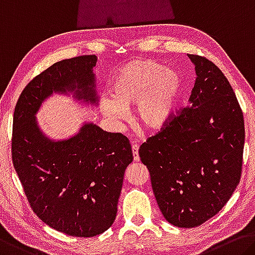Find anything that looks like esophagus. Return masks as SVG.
Masks as SVG:
<instances>
[{
  "label": "esophagus",
  "mask_w": 255,
  "mask_h": 255,
  "mask_svg": "<svg viewBox=\"0 0 255 255\" xmlns=\"http://www.w3.org/2000/svg\"><path fill=\"white\" fill-rule=\"evenodd\" d=\"M131 149H132V155H134V161H139V155H138V145L136 142L131 140Z\"/></svg>",
  "instance_id": "esophagus-1"
}]
</instances>
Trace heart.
Wrapping results in <instances>:
<instances>
[{"instance_id": "1", "label": "heart", "mask_w": 255, "mask_h": 255, "mask_svg": "<svg viewBox=\"0 0 255 255\" xmlns=\"http://www.w3.org/2000/svg\"><path fill=\"white\" fill-rule=\"evenodd\" d=\"M183 91V78L173 69L148 59L124 64L111 80V96L100 101L101 112L115 123L127 118L136 104V119L148 130H159L170 119Z\"/></svg>"}]
</instances>
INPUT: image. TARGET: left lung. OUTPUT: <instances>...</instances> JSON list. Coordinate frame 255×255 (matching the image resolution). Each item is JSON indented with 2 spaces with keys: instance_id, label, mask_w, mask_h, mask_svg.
Masks as SVG:
<instances>
[{
  "instance_id": "1",
  "label": "left lung",
  "mask_w": 255,
  "mask_h": 255,
  "mask_svg": "<svg viewBox=\"0 0 255 255\" xmlns=\"http://www.w3.org/2000/svg\"><path fill=\"white\" fill-rule=\"evenodd\" d=\"M196 80L189 106L139 147L163 217L197 227L225 207L242 175L243 112L222 71L204 56L187 54Z\"/></svg>"
}]
</instances>
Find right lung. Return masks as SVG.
I'll list each match as a JSON object with an SVG mask.
<instances>
[{"label":"right lung","mask_w":255,"mask_h":255,"mask_svg":"<svg viewBox=\"0 0 255 255\" xmlns=\"http://www.w3.org/2000/svg\"><path fill=\"white\" fill-rule=\"evenodd\" d=\"M96 55H82L54 63L25 87L13 115L12 161L31 209L51 228L76 237L112 226L131 146L126 136L93 123L67 139L48 138L36 113L53 93L96 106Z\"/></svg>","instance_id":"right-lung-1"}]
</instances>
